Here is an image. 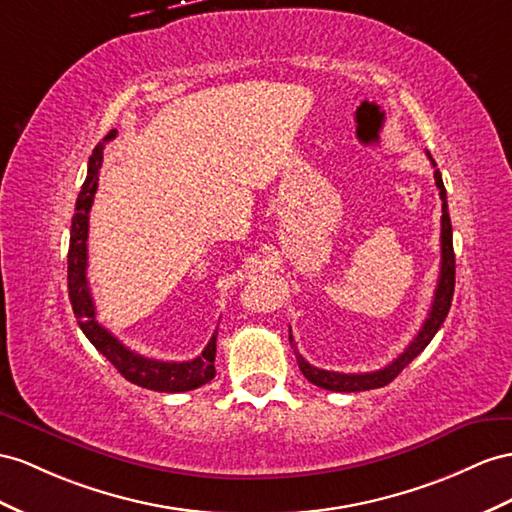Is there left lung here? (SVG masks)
<instances>
[{"mask_svg":"<svg viewBox=\"0 0 512 512\" xmlns=\"http://www.w3.org/2000/svg\"><path fill=\"white\" fill-rule=\"evenodd\" d=\"M428 160L432 162V166H437L435 160L430 157V153H428ZM435 183H437L439 196L443 201V205H441V209H443V216H441V272H439V283L435 290V300H432V307H430V313H428L424 326L419 329L413 342L404 348V352L398 359H393L387 368L376 370V372L342 374V372L320 370V368H313V365H309L303 357L298 355V350H296L298 368L305 374L309 383L318 385L322 389H329V391H346V393L385 387L419 355V352H422L430 344V339L435 337L437 331L441 329V324L445 322V316H448L450 305H452L456 266H454V246H452V225H450V214H448V196H445L443 179H441L439 170H435ZM290 342L294 344L292 333H290Z\"/></svg>","mask_w":512,"mask_h":512,"instance_id":"obj_1","label":"left lung"}]
</instances>
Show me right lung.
<instances>
[{
  "label": "right lung",
  "mask_w": 512,
  "mask_h": 512,
  "mask_svg": "<svg viewBox=\"0 0 512 512\" xmlns=\"http://www.w3.org/2000/svg\"><path fill=\"white\" fill-rule=\"evenodd\" d=\"M116 136V129L99 142L93 155L88 160V175L80 190L75 203V214L71 220V242H69V298L71 307L77 318V324L103 357H106L116 370H119L129 383H134L144 389L164 391V393H179L201 387L212 381L216 376L214 359H216V335L209 339L205 350L192 361H157L142 357L138 352L129 350L121 344L108 329L97 322V311L90 287L86 279L88 268V214L95 201V192L99 186V170L103 164V149L106 142Z\"/></svg>",
  "instance_id": "right-lung-1"
}]
</instances>
